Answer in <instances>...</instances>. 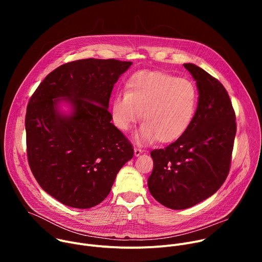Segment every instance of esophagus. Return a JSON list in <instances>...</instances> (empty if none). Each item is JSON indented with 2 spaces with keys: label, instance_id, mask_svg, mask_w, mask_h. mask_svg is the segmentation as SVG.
Here are the masks:
<instances>
[{
  "label": "esophagus",
  "instance_id": "esophagus-1",
  "mask_svg": "<svg viewBox=\"0 0 262 262\" xmlns=\"http://www.w3.org/2000/svg\"><path fill=\"white\" fill-rule=\"evenodd\" d=\"M134 151H135V156H136V157H139V156L143 152L142 149L139 148V147H135V148H134Z\"/></svg>",
  "mask_w": 262,
  "mask_h": 262
}]
</instances>
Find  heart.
Returning a JSON list of instances; mask_svg holds the SVG:
<instances>
[{"mask_svg": "<svg viewBox=\"0 0 262 262\" xmlns=\"http://www.w3.org/2000/svg\"><path fill=\"white\" fill-rule=\"evenodd\" d=\"M197 105L198 90L191 80L145 70L132 76L125 93L114 97L111 117L121 132H127L140 117L139 141L168 144L189 129Z\"/></svg>", "mask_w": 262, "mask_h": 262, "instance_id": "b5f03b06", "label": "heart"}]
</instances>
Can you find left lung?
<instances>
[{
  "label": "left lung",
  "mask_w": 262,
  "mask_h": 262,
  "mask_svg": "<svg viewBox=\"0 0 262 262\" xmlns=\"http://www.w3.org/2000/svg\"><path fill=\"white\" fill-rule=\"evenodd\" d=\"M183 66L197 81L196 114L183 136L150 152L154 170L147 182L154 198L171 209L192 207L221 188L230 170L236 134L225 87L195 64Z\"/></svg>",
  "instance_id": "left-lung-1"
}]
</instances>
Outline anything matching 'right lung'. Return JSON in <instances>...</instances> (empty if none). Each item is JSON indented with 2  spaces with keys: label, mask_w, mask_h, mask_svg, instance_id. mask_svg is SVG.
Listing matches in <instances>:
<instances>
[{
  "label": "right lung",
  "mask_w": 262,
  "mask_h": 262,
  "mask_svg": "<svg viewBox=\"0 0 262 262\" xmlns=\"http://www.w3.org/2000/svg\"><path fill=\"white\" fill-rule=\"evenodd\" d=\"M130 65L92 58L65 63L48 74L29 100L30 169L43 191L67 206L90 208L102 202L134 157L133 145L111 123L107 111L114 84ZM59 97L73 103L72 117L57 114L53 99Z\"/></svg>",
  "instance_id": "obj_1"
}]
</instances>
